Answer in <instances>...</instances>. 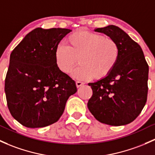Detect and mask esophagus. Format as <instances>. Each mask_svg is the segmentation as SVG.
<instances>
[{"mask_svg":"<svg viewBox=\"0 0 155 155\" xmlns=\"http://www.w3.org/2000/svg\"><path fill=\"white\" fill-rule=\"evenodd\" d=\"M84 84V82H81V81H76V86H77L78 88L81 87V86H83Z\"/></svg>","mask_w":155,"mask_h":155,"instance_id":"34e87169","label":"esophagus"}]
</instances>
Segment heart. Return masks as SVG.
<instances>
[{
	"mask_svg": "<svg viewBox=\"0 0 155 155\" xmlns=\"http://www.w3.org/2000/svg\"><path fill=\"white\" fill-rule=\"evenodd\" d=\"M119 58V46L114 39L87 31L70 35L66 44L58 46L54 55L58 69L64 73L71 72L78 59L80 65L71 74L77 79L106 77Z\"/></svg>",
	"mask_w": 155,
	"mask_h": 155,
	"instance_id": "b5f03b06",
	"label": "heart"
}]
</instances>
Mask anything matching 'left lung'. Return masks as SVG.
I'll return each instance as SVG.
<instances>
[{
    "instance_id": "1",
    "label": "left lung",
    "mask_w": 155,
    "mask_h": 155,
    "mask_svg": "<svg viewBox=\"0 0 155 155\" xmlns=\"http://www.w3.org/2000/svg\"><path fill=\"white\" fill-rule=\"evenodd\" d=\"M117 42L120 58L110 74L89 83L93 94L87 106L103 124L124 126L130 124L143 109L147 100L149 66L140 46L114 25L94 29Z\"/></svg>"
}]
</instances>
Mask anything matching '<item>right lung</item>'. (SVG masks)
I'll list each match as a JSON object with an SVG mask.
<instances>
[{"instance_id": "1", "label": "right lung", "mask_w": 155, "mask_h": 155, "mask_svg": "<svg viewBox=\"0 0 155 155\" xmlns=\"http://www.w3.org/2000/svg\"><path fill=\"white\" fill-rule=\"evenodd\" d=\"M71 31L36 28L12 51L5 93L11 114L26 127L57 122L77 91L75 82L58 69L54 58L58 44Z\"/></svg>"}]
</instances>
